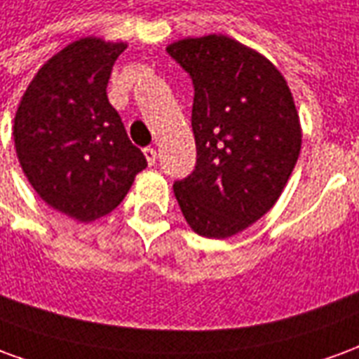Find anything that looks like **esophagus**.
Instances as JSON below:
<instances>
[{
	"mask_svg": "<svg viewBox=\"0 0 359 359\" xmlns=\"http://www.w3.org/2000/svg\"><path fill=\"white\" fill-rule=\"evenodd\" d=\"M144 156H146V161L148 165H156L157 161V151L154 148H144Z\"/></svg>",
	"mask_w": 359,
	"mask_h": 359,
	"instance_id": "1",
	"label": "esophagus"
}]
</instances>
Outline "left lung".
I'll return each mask as SVG.
<instances>
[{
    "label": "left lung",
    "instance_id": "left-lung-1",
    "mask_svg": "<svg viewBox=\"0 0 359 359\" xmlns=\"http://www.w3.org/2000/svg\"><path fill=\"white\" fill-rule=\"evenodd\" d=\"M167 53L192 79L194 171L172 184L192 231L229 238L275 205L302 148L285 76L262 53L223 34L184 38Z\"/></svg>",
    "mask_w": 359,
    "mask_h": 359
}]
</instances>
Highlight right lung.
Returning <instances> with one entry per match:
<instances>
[{"label":"right lung","mask_w":359,"mask_h":359,"mask_svg":"<svg viewBox=\"0 0 359 359\" xmlns=\"http://www.w3.org/2000/svg\"><path fill=\"white\" fill-rule=\"evenodd\" d=\"M123 42L81 38L36 73L13 125L20 167L38 196L81 223L123 202L146 157L107 100Z\"/></svg>","instance_id":"right-lung-1"}]
</instances>
